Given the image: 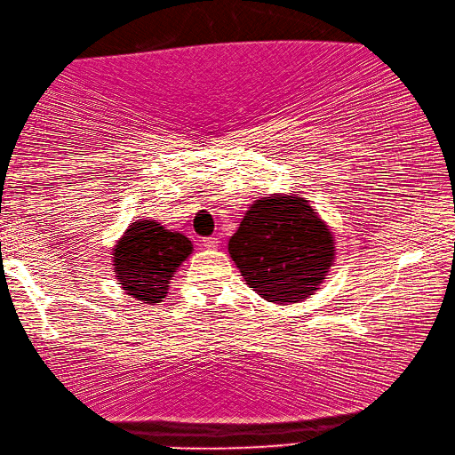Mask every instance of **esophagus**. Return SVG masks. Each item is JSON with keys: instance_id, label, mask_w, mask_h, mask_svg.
I'll use <instances>...</instances> for the list:
<instances>
[{"instance_id": "obj_1", "label": "esophagus", "mask_w": 455, "mask_h": 455, "mask_svg": "<svg viewBox=\"0 0 455 455\" xmlns=\"http://www.w3.org/2000/svg\"><path fill=\"white\" fill-rule=\"evenodd\" d=\"M202 245L206 249H216L220 245V241H218V237H204Z\"/></svg>"}]
</instances>
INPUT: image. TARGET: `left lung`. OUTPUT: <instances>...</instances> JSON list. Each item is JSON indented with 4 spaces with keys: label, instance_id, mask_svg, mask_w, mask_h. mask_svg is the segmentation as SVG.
I'll use <instances>...</instances> for the list:
<instances>
[{
    "label": "left lung",
    "instance_id": "left-lung-1",
    "mask_svg": "<svg viewBox=\"0 0 455 455\" xmlns=\"http://www.w3.org/2000/svg\"><path fill=\"white\" fill-rule=\"evenodd\" d=\"M333 237L308 200L268 196L247 210L229 239L241 276L268 302H299L323 281Z\"/></svg>",
    "mask_w": 455,
    "mask_h": 455
}]
</instances>
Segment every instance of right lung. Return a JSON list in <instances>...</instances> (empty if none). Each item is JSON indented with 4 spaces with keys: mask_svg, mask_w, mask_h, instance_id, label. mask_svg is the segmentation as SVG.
Instances as JSON below:
<instances>
[{
    "mask_svg": "<svg viewBox=\"0 0 455 455\" xmlns=\"http://www.w3.org/2000/svg\"><path fill=\"white\" fill-rule=\"evenodd\" d=\"M190 253L187 235L164 229L159 221H133L114 249V271L129 296L155 304L169 292L171 276Z\"/></svg>",
    "mask_w": 455,
    "mask_h": 455,
    "instance_id": "right-lung-1",
    "label": "right lung"
}]
</instances>
